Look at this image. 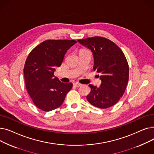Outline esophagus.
Instances as JSON below:
<instances>
[{"mask_svg": "<svg viewBox=\"0 0 154 154\" xmlns=\"http://www.w3.org/2000/svg\"><path fill=\"white\" fill-rule=\"evenodd\" d=\"M74 85L75 87H80V86L82 85V84H79V83H78V82H75V83L74 84Z\"/></svg>", "mask_w": 154, "mask_h": 154, "instance_id": "obj_1", "label": "esophagus"}]
</instances>
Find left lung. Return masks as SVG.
Wrapping results in <instances>:
<instances>
[{
  "mask_svg": "<svg viewBox=\"0 0 154 154\" xmlns=\"http://www.w3.org/2000/svg\"><path fill=\"white\" fill-rule=\"evenodd\" d=\"M77 41L92 51L94 66L102 83L99 87L91 84L87 99L92 106L107 109L115 105L124 95L128 80V65L124 54L111 40L94 37Z\"/></svg>",
  "mask_w": 154,
  "mask_h": 154,
  "instance_id": "8db88e82",
  "label": "left lung"
}]
</instances>
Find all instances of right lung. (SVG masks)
Segmentation results:
<instances>
[{
	"label": "right lung",
	"mask_w": 154,
	"mask_h": 154,
	"mask_svg": "<svg viewBox=\"0 0 154 154\" xmlns=\"http://www.w3.org/2000/svg\"><path fill=\"white\" fill-rule=\"evenodd\" d=\"M74 40H47L35 47L29 54L23 68L27 91L35 106L48 112L60 107L72 83H63L54 76Z\"/></svg>",
	"instance_id": "obj_1"
}]
</instances>
